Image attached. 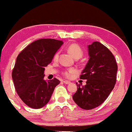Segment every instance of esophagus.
I'll return each mask as SVG.
<instances>
[{
    "label": "esophagus",
    "mask_w": 132,
    "mask_h": 132,
    "mask_svg": "<svg viewBox=\"0 0 132 132\" xmlns=\"http://www.w3.org/2000/svg\"><path fill=\"white\" fill-rule=\"evenodd\" d=\"M63 82H64V83H65V84H66V85H67V84H70V81H67V80H64V81Z\"/></svg>",
    "instance_id": "esophagus-1"
}]
</instances>
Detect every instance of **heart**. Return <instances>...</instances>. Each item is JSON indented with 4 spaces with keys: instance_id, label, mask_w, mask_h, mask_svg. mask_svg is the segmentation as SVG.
Segmentation results:
<instances>
[{
    "instance_id": "b5f03b06",
    "label": "heart",
    "mask_w": 132,
    "mask_h": 132,
    "mask_svg": "<svg viewBox=\"0 0 132 132\" xmlns=\"http://www.w3.org/2000/svg\"><path fill=\"white\" fill-rule=\"evenodd\" d=\"M68 51L70 53L71 55L73 56V58L75 59H77V58H81L83 55V51L82 49H81L79 46L77 44H70L67 48ZM58 57H59V53H56V54L54 56V60H57ZM76 72V70L73 68H71L68 70L67 71L64 72V75L66 77H70Z\"/></svg>"
}]
</instances>
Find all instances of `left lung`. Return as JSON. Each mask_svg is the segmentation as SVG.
Here are the masks:
<instances>
[{
  "mask_svg": "<svg viewBox=\"0 0 132 132\" xmlns=\"http://www.w3.org/2000/svg\"><path fill=\"white\" fill-rule=\"evenodd\" d=\"M87 47L89 59L80 76L81 79H87L86 85L77 84L72 98L79 107L89 110L99 106L109 96L116 83L118 66L105 45L94 42Z\"/></svg>",
  "mask_w": 132,
  "mask_h": 132,
  "instance_id": "obj_1",
  "label": "left lung"
}]
</instances>
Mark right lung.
<instances>
[{
	"label": "right lung",
	"instance_id": "right-lung-1",
	"mask_svg": "<svg viewBox=\"0 0 132 132\" xmlns=\"http://www.w3.org/2000/svg\"><path fill=\"white\" fill-rule=\"evenodd\" d=\"M62 44L61 40L40 39L26 47L16 59L12 79L19 96L30 108L45 106L60 83L56 78L44 79V70Z\"/></svg>",
	"mask_w": 132,
	"mask_h": 132
}]
</instances>
